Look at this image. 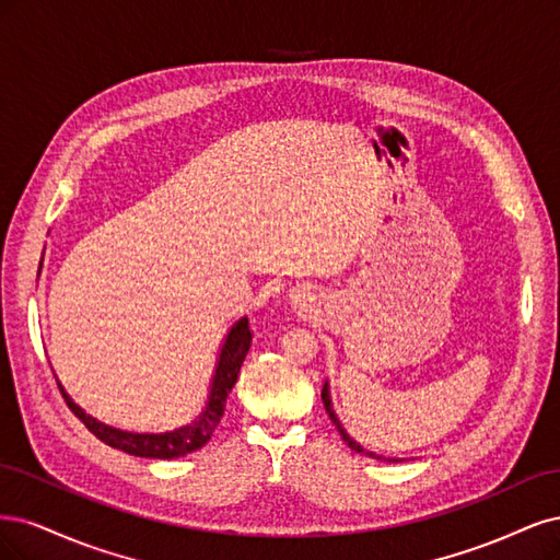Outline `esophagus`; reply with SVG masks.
I'll return each instance as SVG.
<instances>
[{"instance_id": "esophagus-1", "label": "esophagus", "mask_w": 560, "mask_h": 560, "mask_svg": "<svg viewBox=\"0 0 560 560\" xmlns=\"http://www.w3.org/2000/svg\"><path fill=\"white\" fill-rule=\"evenodd\" d=\"M291 302L295 306H300V310H304V306L310 304V295H306L304 291H291Z\"/></svg>"}]
</instances>
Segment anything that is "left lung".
<instances>
[{
  "label": "left lung",
  "instance_id": "obj_1",
  "mask_svg": "<svg viewBox=\"0 0 560 560\" xmlns=\"http://www.w3.org/2000/svg\"><path fill=\"white\" fill-rule=\"evenodd\" d=\"M320 398H323V407H326V411H328V417H330V421H332V425L337 428V432L341 435V440H345L353 451H358V454H363V456H370V458H376V460H388V463H398V458H386V456H376L374 451H368V448H363L360 446L349 432L345 430V425H341V421L337 419V413H335V409H332V398H330V386H328V382L323 384V390H320Z\"/></svg>",
  "mask_w": 560,
  "mask_h": 560
}]
</instances>
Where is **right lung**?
<instances>
[{
  "label": "right lung",
  "mask_w": 560,
  "mask_h": 560,
  "mask_svg": "<svg viewBox=\"0 0 560 560\" xmlns=\"http://www.w3.org/2000/svg\"><path fill=\"white\" fill-rule=\"evenodd\" d=\"M39 272H42V265H39ZM248 349H250L248 318L242 316L240 320L232 323V328L228 330V335L223 339L221 353H219V358H215V370L211 376L209 395H207V402H205L202 411H197L190 421L176 425L172 430H165V432H135V430H120L114 425H106V423L97 421L95 417H90V413H85V409H81L74 400H71L60 382H58V386L65 395L69 409L74 411L77 417L83 421V425L104 444L120 448L130 456H141V458H162V460L182 458L186 454H192V451H197V448H202L211 440L215 425H219L223 419L225 400H228L232 386L237 384V376H240V370H242V363H244Z\"/></svg>",
  "instance_id": "right-lung-1"
}]
</instances>
